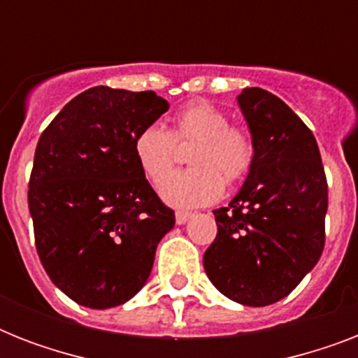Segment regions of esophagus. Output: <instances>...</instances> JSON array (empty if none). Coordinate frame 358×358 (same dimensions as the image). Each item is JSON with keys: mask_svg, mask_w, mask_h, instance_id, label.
Listing matches in <instances>:
<instances>
[{"mask_svg": "<svg viewBox=\"0 0 358 358\" xmlns=\"http://www.w3.org/2000/svg\"><path fill=\"white\" fill-rule=\"evenodd\" d=\"M191 219L189 212H176V224H185Z\"/></svg>", "mask_w": 358, "mask_h": 358, "instance_id": "34e87169", "label": "esophagus"}]
</instances>
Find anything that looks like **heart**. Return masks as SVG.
<instances>
[{
	"label": "heart",
	"mask_w": 358,
	"mask_h": 358,
	"mask_svg": "<svg viewBox=\"0 0 358 358\" xmlns=\"http://www.w3.org/2000/svg\"><path fill=\"white\" fill-rule=\"evenodd\" d=\"M179 144L196 143L190 151L194 165L164 177ZM141 171L152 180L164 177L157 191L174 208H199L223 195L224 182L234 184L249 174L255 162V139L247 128L230 124L229 113L208 100H195L174 115L171 131L159 124L141 129L134 139Z\"/></svg>",
	"instance_id": "obj_1"
}]
</instances>
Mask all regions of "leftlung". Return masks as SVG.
I'll use <instances>...</instances> for the list:
<instances>
[{"label": "left lung", "instance_id": "obj_1", "mask_svg": "<svg viewBox=\"0 0 358 358\" xmlns=\"http://www.w3.org/2000/svg\"><path fill=\"white\" fill-rule=\"evenodd\" d=\"M238 103L255 162L229 206L213 212L204 269L229 299L266 306L292 294L322 256L327 178L314 135L280 98L250 87Z\"/></svg>", "mask_w": 358, "mask_h": 358}]
</instances>
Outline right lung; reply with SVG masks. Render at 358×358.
Here are the masks:
<instances>
[{"instance_id": "obj_1", "label": "right lung", "mask_w": 358, "mask_h": 358, "mask_svg": "<svg viewBox=\"0 0 358 358\" xmlns=\"http://www.w3.org/2000/svg\"><path fill=\"white\" fill-rule=\"evenodd\" d=\"M167 109L154 91L100 85L42 131L27 191L36 252L78 305L103 310L131 299L174 227L134 154L135 135Z\"/></svg>"}]
</instances>
